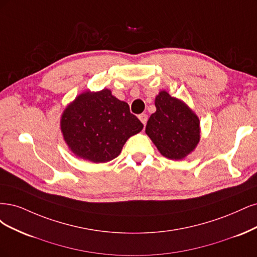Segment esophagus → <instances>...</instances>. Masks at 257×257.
I'll use <instances>...</instances> for the list:
<instances>
[{
	"label": "esophagus",
	"mask_w": 257,
	"mask_h": 257,
	"mask_svg": "<svg viewBox=\"0 0 257 257\" xmlns=\"http://www.w3.org/2000/svg\"><path fill=\"white\" fill-rule=\"evenodd\" d=\"M139 119H140L141 121H142V123H143V125L145 126V125H146V122H147V119H148L147 114H145V113L140 114V115H139Z\"/></svg>",
	"instance_id": "esophagus-1"
}]
</instances>
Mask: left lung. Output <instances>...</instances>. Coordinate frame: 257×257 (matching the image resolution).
Masks as SVG:
<instances>
[{
    "mask_svg": "<svg viewBox=\"0 0 257 257\" xmlns=\"http://www.w3.org/2000/svg\"><path fill=\"white\" fill-rule=\"evenodd\" d=\"M155 105L157 111L146 125L147 136L164 157L185 158L200 141V120L183 101L165 90L156 97Z\"/></svg>",
    "mask_w": 257,
    "mask_h": 257,
    "instance_id": "left-lung-1",
    "label": "left lung"
}]
</instances>
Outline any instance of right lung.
Returning a JSON list of instances; mask_svg holds the SVG:
<instances>
[{"label": "right lung", "mask_w": 257, "mask_h": 257, "mask_svg": "<svg viewBox=\"0 0 257 257\" xmlns=\"http://www.w3.org/2000/svg\"><path fill=\"white\" fill-rule=\"evenodd\" d=\"M61 129L72 153L101 163L116 158L126 141L143 129V123L130 113L127 102L104 88L78 96L64 111Z\"/></svg>", "instance_id": "add662e5"}]
</instances>
